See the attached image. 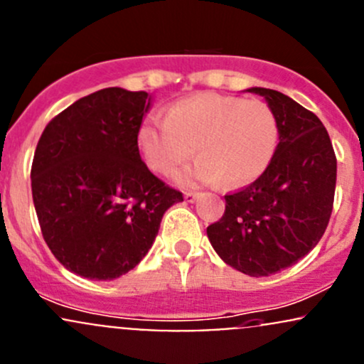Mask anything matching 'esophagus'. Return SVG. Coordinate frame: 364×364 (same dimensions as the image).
<instances>
[{
  "mask_svg": "<svg viewBox=\"0 0 364 364\" xmlns=\"http://www.w3.org/2000/svg\"><path fill=\"white\" fill-rule=\"evenodd\" d=\"M198 195L197 193H192V192H186L185 193V202H188V204H193L195 200H197Z\"/></svg>",
  "mask_w": 364,
  "mask_h": 364,
  "instance_id": "obj_1",
  "label": "esophagus"
}]
</instances>
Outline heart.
Wrapping results in <instances>:
<instances>
[{
  "mask_svg": "<svg viewBox=\"0 0 364 364\" xmlns=\"http://www.w3.org/2000/svg\"><path fill=\"white\" fill-rule=\"evenodd\" d=\"M277 143V118L267 102L211 92L181 99L166 118H148L137 131L144 162L160 174L185 164L197 146L200 159L174 176L183 186L250 185L272 162Z\"/></svg>",
  "mask_w": 364,
  "mask_h": 364,
  "instance_id": "1",
  "label": "heart"
}]
</instances>
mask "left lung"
I'll use <instances>...</instances> for the list:
<instances>
[{
	"label": "left lung",
	"instance_id": "1",
	"mask_svg": "<svg viewBox=\"0 0 364 364\" xmlns=\"http://www.w3.org/2000/svg\"><path fill=\"white\" fill-rule=\"evenodd\" d=\"M265 97L279 125V143L265 172L240 192L225 195V214L209 225V242L227 265L267 277L316 247L333 209L336 156L323 122L288 95L251 87Z\"/></svg>",
	"mask_w": 364,
	"mask_h": 364
}]
</instances>
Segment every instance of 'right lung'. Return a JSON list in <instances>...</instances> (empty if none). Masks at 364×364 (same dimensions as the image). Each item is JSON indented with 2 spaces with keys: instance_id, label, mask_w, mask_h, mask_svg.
<instances>
[{
  "instance_id": "add662e5",
  "label": "right lung",
  "mask_w": 364,
  "mask_h": 364,
  "mask_svg": "<svg viewBox=\"0 0 364 364\" xmlns=\"http://www.w3.org/2000/svg\"><path fill=\"white\" fill-rule=\"evenodd\" d=\"M151 95L109 87L45 127L31 167L41 233L71 272L113 281L150 251L164 213L183 195L141 160L137 131Z\"/></svg>"
}]
</instances>
